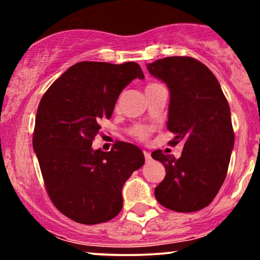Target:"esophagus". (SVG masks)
<instances>
[{"label":"esophagus","mask_w":260,"mask_h":260,"mask_svg":"<svg viewBox=\"0 0 260 260\" xmlns=\"http://www.w3.org/2000/svg\"><path fill=\"white\" fill-rule=\"evenodd\" d=\"M144 157H145V160L148 161H150L151 160V155H150V153H148V151H144Z\"/></svg>","instance_id":"obj_1"}]
</instances>
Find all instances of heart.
<instances>
[{
  "mask_svg": "<svg viewBox=\"0 0 260 260\" xmlns=\"http://www.w3.org/2000/svg\"><path fill=\"white\" fill-rule=\"evenodd\" d=\"M156 85H159V84H156V83H153V84H149L148 88H153V86H156ZM131 133H132L134 137H137L138 139L144 140V139H147L148 136H149V128L144 127V126H136V127L132 128Z\"/></svg>",
  "mask_w": 260,
  "mask_h": 260,
  "instance_id": "heart-1",
  "label": "heart"
}]
</instances>
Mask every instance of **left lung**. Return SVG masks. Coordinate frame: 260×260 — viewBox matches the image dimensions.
Returning <instances> with one entry per match:
<instances>
[{
    "mask_svg": "<svg viewBox=\"0 0 260 260\" xmlns=\"http://www.w3.org/2000/svg\"><path fill=\"white\" fill-rule=\"evenodd\" d=\"M147 68L170 90L171 144L183 143L178 159L161 150L151 153L166 170L155 198L178 213L201 210L213 202L228 174L235 143L229 103L215 76L194 58L165 57Z\"/></svg>",
    "mask_w": 260,
    "mask_h": 260,
    "instance_id": "1",
    "label": "left lung"
}]
</instances>
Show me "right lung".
Segmentation results:
<instances>
[{"instance_id":"1","label":"right lung","mask_w":260,"mask_h":260,"mask_svg":"<svg viewBox=\"0 0 260 260\" xmlns=\"http://www.w3.org/2000/svg\"><path fill=\"white\" fill-rule=\"evenodd\" d=\"M144 74L136 62H79L68 68L39 104L32 148L47 193L66 216L84 225L106 222L123 207L122 187L144 165L131 143L92 149L100 118H111L121 91Z\"/></svg>"}]
</instances>
